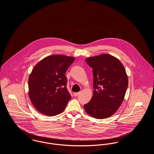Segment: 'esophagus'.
I'll return each mask as SVG.
<instances>
[{"mask_svg":"<svg viewBox=\"0 0 154 154\" xmlns=\"http://www.w3.org/2000/svg\"><path fill=\"white\" fill-rule=\"evenodd\" d=\"M80 93V92H75V93H74V96H77L79 95Z\"/></svg>","mask_w":154,"mask_h":154,"instance_id":"34e87169","label":"esophagus"}]
</instances>
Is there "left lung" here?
I'll use <instances>...</instances> for the list:
<instances>
[{"mask_svg": "<svg viewBox=\"0 0 154 154\" xmlns=\"http://www.w3.org/2000/svg\"><path fill=\"white\" fill-rule=\"evenodd\" d=\"M85 61L92 69L94 91L84 109L97 119L109 117L124 99L128 86L125 67L119 59L107 54L89 57Z\"/></svg>", "mask_w": 154, "mask_h": 154, "instance_id": "8db88e82", "label": "left lung"}]
</instances>
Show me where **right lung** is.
Masks as SVG:
<instances>
[{
    "label": "right lung",
    "mask_w": 154,
    "mask_h": 154,
    "mask_svg": "<svg viewBox=\"0 0 154 154\" xmlns=\"http://www.w3.org/2000/svg\"><path fill=\"white\" fill-rule=\"evenodd\" d=\"M74 60L72 57L53 55L33 67L28 80L31 102L40 113L55 116L65 109L71 99L65 73Z\"/></svg>",
    "instance_id": "add662e5"
}]
</instances>
